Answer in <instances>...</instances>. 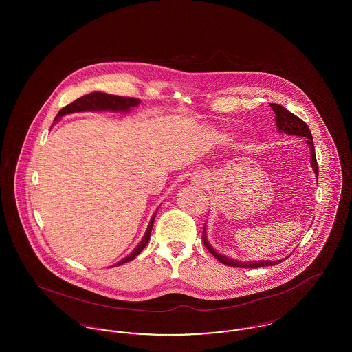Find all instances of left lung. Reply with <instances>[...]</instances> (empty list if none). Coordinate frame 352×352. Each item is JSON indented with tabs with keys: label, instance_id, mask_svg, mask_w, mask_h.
I'll return each mask as SVG.
<instances>
[{
	"label": "left lung",
	"instance_id": "8db88e82",
	"mask_svg": "<svg viewBox=\"0 0 352 352\" xmlns=\"http://www.w3.org/2000/svg\"><path fill=\"white\" fill-rule=\"evenodd\" d=\"M273 112L276 113V125L280 133L293 134V135H298V137H305L307 138L306 142L310 146L311 151V166L317 175L318 179V164H317V157H316V151H314V144H313V135L307 126V124L305 121H302L301 118H297L296 115H293L292 112H289L283 105L278 104H270ZM203 244L204 247L208 250V252L220 261L224 265L228 267H234V268H263V267H269V265H276L278 263H281L283 260L278 261H248V263H241L237 260H232L230 257H226L220 253H217L215 250L208 244L207 237H206V227L203 228Z\"/></svg>",
	"mask_w": 352,
	"mask_h": 352
}]
</instances>
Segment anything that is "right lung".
<instances>
[{
    "instance_id": "add662e5",
    "label": "right lung",
    "mask_w": 352,
    "mask_h": 352,
    "mask_svg": "<svg viewBox=\"0 0 352 352\" xmlns=\"http://www.w3.org/2000/svg\"><path fill=\"white\" fill-rule=\"evenodd\" d=\"M140 102H141L140 99H135V98H124V96H116V95H108V94H104V92H92V94L84 95L82 98H79V99L72 101L71 104L66 105L65 108H62L59 111V113L56 115L55 120H58V118H62L65 115H68V113L83 112V111H105V109H109V111L126 112L132 107H137ZM154 219H155V214L151 217L149 227L146 230V234L144 236L142 241L140 243V245L128 257H125L121 261H118L115 267L122 265V264L133 260L134 257L138 256L141 251L146 247V244H148V241L151 239V228H153Z\"/></svg>"
}]
</instances>
